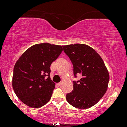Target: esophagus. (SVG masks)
<instances>
[{"instance_id": "obj_1", "label": "esophagus", "mask_w": 127, "mask_h": 127, "mask_svg": "<svg viewBox=\"0 0 127 127\" xmlns=\"http://www.w3.org/2000/svg\"><path fill=\"white\" fill-rule=\"evenodd\" d=\"M58 86H61L62 85V82H60V83H58L57 84Z\"/></svg>"}]
</instances>
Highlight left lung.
<instances>
[{
	"instance_id": "1",
	"label": "left lung",
	"mask_w": 127,
	"mask_h": 127,
	"mask_svg": "<svg viewBox=\"0 0 127 127\" xmlns=\"http://www.w3.org/2000/svg\"><path fill=\"white\" fill-rule=\"evenodd\" d=\"M64 52L73 65V90L66 95L69 104L80 109L95 105L107 90L109 74L101 57L94 49L85 44L76 43L63 46Z\"/></svg>"
}]
</instances>
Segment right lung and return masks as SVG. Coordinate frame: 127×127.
<instances>
[{
    "label": "right lung",
    "instance_id": "add662e5",
    "mask_svg": "<svg viewBox=\"0 0 127 127\" xmlns=\"http://www.w3.org/2000/svg\"><path fill=\"white\" fill-rule=\"evenodd\" d=\"M63 51L60 45L36 44L16 62L12 87L18 98L33 108L44 106L51 98L55 83L50 78V66Z\"/></svg>",
    "mask_w": 127,
    "mask_h": 127
}]
</instances>
